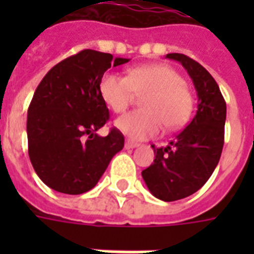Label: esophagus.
Segmentation results:
<instances>
[{
  "instance_id": "1",
  "label": "esophagus",
  "mask_w": 254,
  "mask_h": 254,
  "mask_svg": "<svg viewBox=\"0 0 254 254\" xmlns=\"http://www.w3.org/2000/svg\"><path fill=\"white\" fill-rule=\"evenodd\" d=\"M140 144L138 143H134V141H130V140H127V143H125V148L130 149V148H136V147H138Z\"/></svg>"
}]
</instances>
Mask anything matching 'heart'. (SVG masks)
Listing matches in <instances>:
<instances>
[{
    "label": "heart",
    "mask_w": 254,
    "mask_h": 254,
    "mask_svg": "<svg viewBox=\"0 0 254 254\" xmlns=\"http://www.w3.org/2000/svg\"><path fill=\"white\" fill-rule=\"evenodd\" d=\"M99 94L105 105L122 113L134 95H144L141 110L117 118L116 127L133 140H144L158 134L162 124L169 130L182 127L193 111V95L180 73L167 65H141L132 67L127 76L109 72L99 81Z\"/></svg>",
    "instance_id": "b5f03b06"
}]
</instances>
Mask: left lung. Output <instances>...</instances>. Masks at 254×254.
<instances>
[{
	"label": "left lung",
	"mask_w": 254,
	"mask_h": 254,
	"mask_svg": "<svg viewBox=\"0 0 254 254\" xmlns=\"http://www.w3.org/2000/svg\"><path fill=\"white\" fill-rule=\"evenodd\" d=\"M182 64L198 96L194 118L167 147L154 148V163L143 170L149 191L163 201L196 193L212 176L224 144L226 102L215 78L200 64L180 53L166 56Z\"/></svg>",
	"instance_id": "8db88e82"
}]
</instances>
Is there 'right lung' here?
<instances>
[{
    "label": "right lung",
    "instance_id": "obj_1",
    "mask_svg": "<svg viewBox=\"0 0 254 254\" xmlns=\"http://www.w3.org/2000/svg\"><path fill=\"white\" fill-rule=\"evenodd\" d=\"M127 61L81 50L53 66L36 87L27 116L28 155L49 188L66 194L91 190L124 148L118 129L106 137L96 130L110 117L100 98V78L109 67Z\"/></svg>",
    "mask_w": 254,
    "mask_h": 254
}]
</instances>
